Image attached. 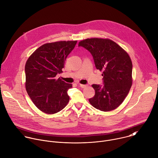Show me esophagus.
<instances>
[{"mask_svg":"<svg viewBox=\"0 0 158 158\" xmlns=\"http://www.w3.org/2000/svg\"><path fill=\"white\" fill-rule=\"evenodd\" d=\"M79 86H80L81 88H85V87H87L88 86V85H87V84H79Z\"/></svg>","mask_w":158,"mask_h":158,"instance_id":"obj_1","label":"esophagus"}]
</instances>
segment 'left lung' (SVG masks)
I'll use <instances>...</instances> for the list:
<instances>
[{"mask_svg": "<svg viewBox=\"0 0 158 158\" xmlns=\"http://www.w3.org/2000/svg\"><path fill=\"white\" fill-rule=\"evenodd\" d=\"M92 54L95 67L102 71L103 86L92 85L95 95L89 102L95 109L109 112L117 109L132 85V62L127 52L107 38H92L79 43Z\"/></svg>", "mask_w": 158, "mask_h": 158, "instance_id": "8db88e82", "label": "left lung"}]
</instances>
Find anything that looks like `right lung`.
I'll list each match as a JSON object with an SVG mask.
<instances>
[{"mask_svg": "<svg viewBox=\"0 0 158 158\" xmlns=\"http://www.w3.org/2000/svg\"><path fill=\"white\" fill-rule=\"evenodd\" d=\"M77 41H60L45 43L27 60L25 88L35 106L47 114L63 110L69 102V89L73 87L56 76L63 72L64 61Z\"/></svg>", "mask_w": 158, "mask_h": 158, "instance_id": "right-lung-1", "label": "right lung"}]
</instances>
